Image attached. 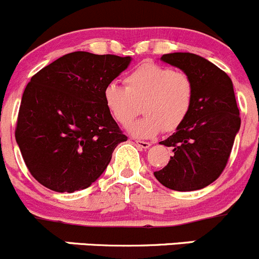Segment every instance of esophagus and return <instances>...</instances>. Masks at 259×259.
<instances>
[{"label": "esophagus", "instance_id": "1", "mask_svg": "<svg viewBox=\"0 0 259 259\" xmlns=\"http://www.w3.org/2000/svg\"><path fill=\"white\" fill-rule=\"evenodd\" d=\"M136 145L141 148H148L151 146V142H146V141H140V140H136L135 141Z\"/></svg>", "mask_w": 259, "mask_h": 259}]
</instances>
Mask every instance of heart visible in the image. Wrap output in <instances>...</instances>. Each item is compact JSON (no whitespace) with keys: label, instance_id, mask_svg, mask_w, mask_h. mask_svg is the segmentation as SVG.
Wrapping results in <instances>:
<instances>
[{"label":"heart","instance_id":"1","mask_svg":"<svg viewBox=\"0 0 259 259\" xmlns=\"http://www.w3.org/2000/svg\"><path fill=\"white\" fill-rule=\"evenodd\" d=\"M126 88L108 84L104 103L116 122L128 126L141 112L145 116L130 127L136 137L150 138L165 130H178L190 114L195 87L185 71L145 61L124 78Z\"/></svg>","mask_w":259,"mask_h":259}]
</instances>
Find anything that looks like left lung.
<instances>
[{
	"label": "left lung",
	"instance_id": "1",
	"mask_svg": "<svg viewBox=\"0 0 259 259\" xmlns=\"http://www.w3.org/2000/svg\"><path fill=\"white\" fill-rule=\"evenodd\" d=\"M161 60L190 75L195 96L186 121L160 142L172 147L174 156L153 175L171 190H199L222 175L239 131L233 83L225 71L195 54H165Z\"/></svg>",
	"mask_w": 259,
	"mask_h": 259
}]
</instances>
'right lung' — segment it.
<instances>
[{
    "label": "right lung",
    "mask_w": 259,
    "mask_h": 259,
    "mask_svg": "<svg viewBox=\"0 0 259 259\" xmlns=\"http://www.w3.org/2000/svg\"><path fill=\"white\" fill-rule=\"evenodd\" d=\"M130 56L74 51L37 71L22 94L15 137L30 174L58 193L91 186L127 141L104 103V89Z\"/></svg>",
    "instance_id": "add662e5"
}]
</instances>
